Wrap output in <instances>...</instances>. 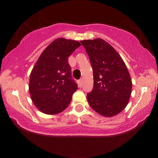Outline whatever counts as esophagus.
Instances as JSON below:
<instances>
[{
	"mask_svg": "<svg viewBox=\"0 0 158 158\" xmlns=\"http://www.w3.org/2000/svg\"><path fill=\"white\" fill-rule=\"evenodd\" d=\"M82 82H83V80H82V79H79V86H81V85H82Z\"/></svg>",
	"mask_w": 158,
	"mask_h": 158,
	"instance_id": "34e87169",
	"label": "esophagus"
}]
</instances>
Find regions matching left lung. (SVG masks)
I'll use <instances>...</instances> for the list:
<instances>
[{
    "label": "left lung",
    "mask_w": 158,
    "mask_h": 158,
    "mask_svg": "<svg viewBox=\"0 0 158 158\" xmlns=\"http://www.w3.org/2000/svg\"><path fill=\"white\" fill-rule=\"evenodd\" d=\"M94 72V88L88 94L90 106L100 115L110 117L126 108L132 82L124 61L111 45L102 39L81 41Z\"/></svg>",
    "instance_id": "8db88e82"
}]
</instances>
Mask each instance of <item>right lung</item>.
Returning <instances> with one entry per match:
<instances>
[{"label": "right lung", "instance_id": "obj_1", "mask_svg": "<svg viewBox=\"0 0 158 158\" xmlns=\"http://www.w3.org/2000/svg\"><path fill=\"white\" fill-rule=\"evenodd\" d=\"M80 43L59 38L45 48L30 73L29 91L32 101L42 113L57 114L66 109L78 89L72 79L68 57Z\"/></svg>", "mask_w": 158, "mask_h": 158}]
</instances>
